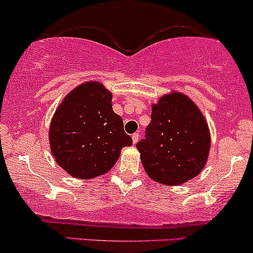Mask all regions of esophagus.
<instances>
[{"label": "esophagus", "mask_w": 253, "mask_h": 253, "mask_svg": "<svg viewBox=\"0 0 253 253\" xmlns=\"http://www.w3.org/2000/svg\"><path fill=\"white\" fill-rule=\"evenodd\" d=\"M132 141H133V144H136V143L139 141V133H138V132H136V133L132 134Z\"/></svg>", "instance_id": "1"}]
</instances>
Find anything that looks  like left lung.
<instances>
[{
  "label": "left lung",
  "mask_w": 253,
  "mask_h": 253,
  "mask_svg": "<svg viewBox=\"0 0 253 253\" xmlns=\"http://www.w3.org/2000/svg\"><path fill=\"white\" fill-rule=\"evenodd\" d=\"M137 149L152 180L182 185L206 167L211 149L208 124L187 95L171 91L152 105V121Z\"/></svg>",
  "instance_id": "obj_1"
}]
</instances>
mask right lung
<instances>
[{
	"label": "right lung",
	"instance_id": "1",
	"mask_svg": "<svg viewBox=\"0 0 253 253\" xmlns=\"http://www.w3.org/2000/svg\"><path fill=\"white\" fill-rule=\"evenodd\" d=\"M111 100L104 84L89 81L73 88L56 109L48 142L56 163L68 175L89 180L106 174L122 148L132 144Z\"/></svg>",
	"mask_w": 253,
	"mask_h": 253
}]
</instances>
